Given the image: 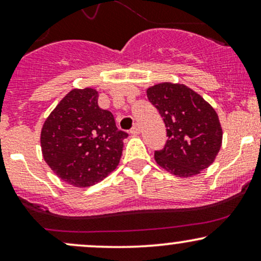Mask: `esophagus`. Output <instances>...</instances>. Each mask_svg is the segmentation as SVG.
Instances as JSON below:
<instances>
[{"label":"esophagus","mask_w":261,"mask_h":261,"mask_svg":"<svg viewBox=\"0 0 261 261\" xmlns=\"http://www.w3.org/2000/svg\"><path fill=\"white\" fill-rule=\"evenodd\" d=\"M140 131H141L140 125L139 124H135L134 126H133V128H131V130H130V133L133 134V135H139Z\"/></svg>","instance_id":"esophagus-1"}]
</instances>
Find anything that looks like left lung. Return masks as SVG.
<instances>
[{
  "instance_id": "1",
  "label": "left lung",
  "mask_w": 261,
  "mask_h": 261,
  "mask_svg": "<svg viewBox=\"0 0 261 261\" xmlns=\"http://www.w3.org/2000/svg\"><path fill=\"white\" fill-rule=\"evenodd\" d=\"M147 98L167 127L166 145L154 151L155 162L172 174L193 176L206 169L221 148L222 127L215 109L184 85L160 83Z\"/></svg>"
}]
</instances>
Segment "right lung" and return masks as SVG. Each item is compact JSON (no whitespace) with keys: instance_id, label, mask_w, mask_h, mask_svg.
Masks as SVG:
<instances>
[{"instance_id":"obj_1","label":"right lung","mask_w":261,"mask_h":261,"mask_svg":"<svg viewBox=\"0 0 261 261\" xmlns=\"http://www.w3.org/2000/svg\"><path fill=\"white\" fill-rule=\"evenodd\" d=\"M127 136L116 127L113 114L98 106L95 89H73L45 120L41 151L60 179L86 188L118 167Z\"/></svg>"}]
</instances>
